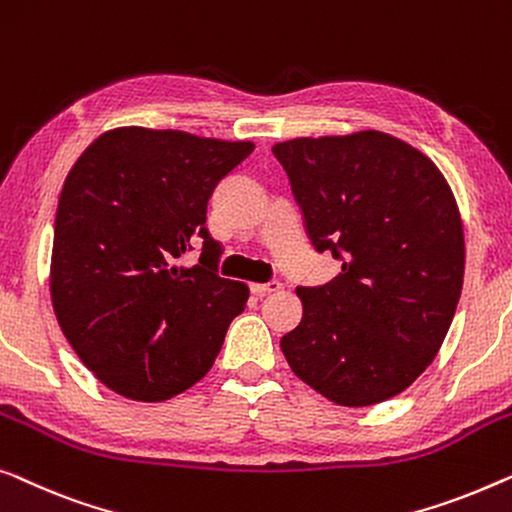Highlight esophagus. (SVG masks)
Wrapping results in <instances>:
<instances>
[{
	"mask_svg": "<svg viewBox=\"0 0 512 512\" xmlns=\"http://www.w3.org/2000/svg\"><path fill=\"white\" fill-rule=\"evenodd\" d=\"M281 288V284L279 281H268V284H251V293L254 295H258V298H263V295H268V293H277Z\"/></svg>",
	"mask_w": 512,
	"mask_h": 512,
	"instance_id": "34e87169",
	"label": "esophagus"
}]
</instances>
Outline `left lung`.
<instances>
[{"label": "left lung", "mask_w": 512, "mask_h": 512, "mask_svg": "<svg viewBox=\"0 0 512 512\" xmlns=\"http://www.w3.org/2000/svg\"><path fill=\"white\" fill-rule=\"evenodd\" d=\"M316 251L342 272L298 288L302 321L281 337L298 379L339 406L409 388L436 358L464 281V228L432 159L381 131L272 147Z\"/></svg>", "instance_id": "obj_1"}]
</instances>
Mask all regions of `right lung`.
I'll return each mask as SVG.
<instances>
[{
  "label": "right lung",
  "instance_id": "obj_1",
  "mask_svg": "<svg viewBox=\"0 0 512 512\" xmlns=\"http://www.w3.org/2000/svg\"><path fill=\"white\" fill-rule=\"evenodd\" d=\"M249 140L122 127L101 133L59 194L53 309L83 365L136 402H164L210 372L249 288L217 274L207 201ZM196 241V266H177Z\"/></svg>",
  "mask_w": 512,
  "mask_h": 512
}]
</instances>
